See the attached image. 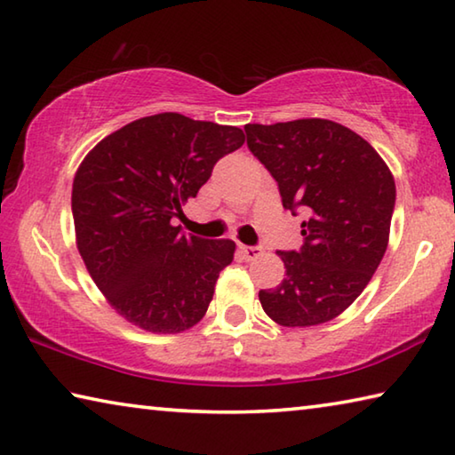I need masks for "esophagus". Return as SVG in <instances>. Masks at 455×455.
Here are the masks:
<instances>
[{"label": "esophagus", "mask_w": 455, "mask_h": 455, "mask_svg": "<svg viewBox=\"0 0 455 455\" xmlns=\"http://www.w3.org/2000/svg\"><path fill=\"white\" fill-rule=\"evenodd\" d=\"M238 249H241V255H243L244 260H252V259H257V257L263 255V249H260V246L241 244V246H238Z\"/></svg>", "instance_id": "obj_1"}]
</instances>
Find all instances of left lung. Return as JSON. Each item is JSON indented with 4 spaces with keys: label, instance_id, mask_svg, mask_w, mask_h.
Here are the masks:
<instances>
[{
    "label": "left lung",
    "instance_id": "1",
    "mask_svg": "<svg viewBox=\"0 0 455 455\" xmlns=\"http://www.w3.org/2000/svg\"><path fill=\"white\" fill-rule=\"evenodd\" d=\"M246 146L279 184L283 206L303 211V246L279 251L287 276L259 291L283 327L321 325L363 292L389 241L395 180L367 140L337 122L246 124Z\"/></svg>",
    "mask_w": 455,
    "mask_h": 455
}]
</instances>
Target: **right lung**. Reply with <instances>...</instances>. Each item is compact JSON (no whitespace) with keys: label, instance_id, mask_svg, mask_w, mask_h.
<instances>
[{"label":"right lung","instance_id":"right-lung-1","mask_svg":"<svg viewBox=\"0 0 455 455\" xmlns=\"http://www.w3.org/2000/svg\"><path fill=\"white\" fill-rule=\"evenodd\" d=\"M243 144L241 128L164 112L130 122L84 158L72 187L76 243L126 321L180 333L204 317L235 243L184 235L172 219Z\"/></svg>","mask_w":455,"mask_h":455}]
</instances>
